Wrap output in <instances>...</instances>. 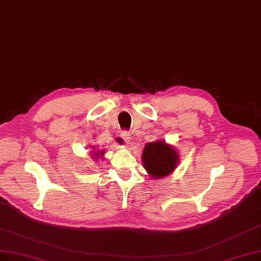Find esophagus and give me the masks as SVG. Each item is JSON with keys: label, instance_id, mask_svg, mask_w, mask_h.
<instances>
[{"label": "esophagus", "instance_id": "obj_1", "mask_svg": "<svg viewBox=\"0 0 261 261\" xmlns=\"http://www.w3.org/2000/svg\"><path fill=\"white\" fill-rule=\"evenodd\" d=\"M120 136H121V138L125 141L126 143H129L130 141H131V135H130V133H129L128 131H122Z\"/></svg>", "mask_w": 261, "mask_h": 261}]
</instances>
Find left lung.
I'll return each instance as SVG.
<instances>
[{
  "label": "left lung",
  "mask_w": 261,
  "mask_h": 261,
  "mask_svg": "<svg viewBox=\"0 0 261 261\" xmlns=\"http://www.w3.org/2000/svg\"><path fill=\"white\" fill-rule=\"evenodd\" d=\"M178 156L175 148L164 141L146 143L142 154L144 168L152 178L160 179L174 172L177 166Z\"/></svg>",
  "instance_id": "8db88e82"
}]
</instances>
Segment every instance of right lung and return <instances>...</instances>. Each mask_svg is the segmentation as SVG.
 <instances>
[{"label": "right lung", "instance_id": "obj_1", "mask_svg": "<svg viewBox=\"0 0 261 261\" xmlns=\"http://www.w3.org/2000/svg\"><path fill=\"white\" fill-rule=\"evenodd\" d=\"M93 153H95L93 156H96V159H98V156L103 155V151H100V152H94V151H93Z\"/></svg>", "mask_w": 261, "mask_h": 261}]
</instances>
